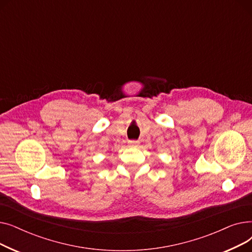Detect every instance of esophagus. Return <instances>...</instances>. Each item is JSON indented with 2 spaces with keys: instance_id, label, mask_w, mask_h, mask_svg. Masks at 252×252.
Returning <instances> with one entry per match:
<instances>
[{
  "instance_id": "34e87169",
  "label": "esophagus",
  "mask_w": 252,
  "mask_h": 252,
  "mask_svg": "<svg viewBox=\"0 0 252 252\" xmlns=\"http://www.w3.org/2000/svg\"><path fill=\"white\" fill-rule=\"evenodd\" d=\"M128 144H129V146H131V147H137V146H139L140 142L136 141V140H131V141H128Z\"/></svg>"
}]
</instances>
